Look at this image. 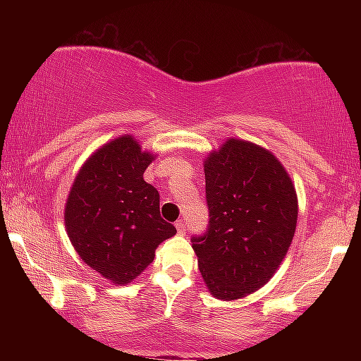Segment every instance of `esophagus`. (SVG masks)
<instances>
[{
  "label": "esophagus",
  "mask_w": 361,
  "mask_h": 361,
  "mask_svg": "<svg viewBox=\"0 0 361 361\" xmlns=\"http://www.w3.org/2000/svg\"><path fill=\"white\" fill-rule=\"evenodd\" d=\"M176 228H177V233H179V235H185L187 233V225H185L184 220L176 221Z\"/></svg>",
  "instance_id": "esophagus-1"
}]
</instances>
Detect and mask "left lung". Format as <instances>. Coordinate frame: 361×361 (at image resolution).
<instances>
[{
    "mask_svg": "<svg viewBox=\"0 0 361 361\" xmlns=\"http://www.w3.org/2000/svg\"><path fill=\"white\" fill-rule=\"evenodd\" d=\"M209 226L192 248L210 294L235 300L263 288L288 253L298 195L268 149L230 137L204 164Z\"/></svg>",
    "mask_w": 361,
    "mask_h": 361,
    "instance_id": "8db88e82",
    "label": "left lung"
}]
</instances>
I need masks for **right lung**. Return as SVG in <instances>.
I'll use <instances>...</instances> for the list:
<instances>
[{"instance_id": "right-lung-1", "label": "right lung", "mask_w": 361, "mask_h": 361, "mask_svg": "<svg viewBox=\"0 0 361 361\" xmlns=\"http://www.w3.org/2000/svg\"><path fill=\"white\" fill-rule=\"evenodd\" d=\"M152 159L133 136L116 137L88 157L68 194V238L85 264L113 284L131 283L159 243L176 235L161 219L159 192L142 179Z\"/></svg>"}]
</instances>
